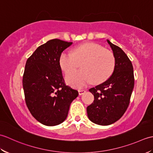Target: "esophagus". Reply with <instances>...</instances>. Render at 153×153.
<instances>
[{
	"label": "esophagus",
	"mask_w": 153,
	"mask_h": 153,
	"mask_svg": "<svg viewBox=\"0 0 153 153\" xmlns=\"http://www.w3.org/2000/svg\"><path fill=\"white\" fill-rule=\"evenodd\" d=\"M85 92V91L84 89H79L78 90V93H79V95H82Z\"/></svg>",
	"instance_id": "1"
}]
</instances>
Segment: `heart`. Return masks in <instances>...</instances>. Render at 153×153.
I'll use <instances>...</instances> for the list:
<instances>
[{"instance_id":"1","label":"heart","mask_w":153,"mask_h":153,"mask_svg":"<svg viewBox=\"0 0 153 153\" xmlns=\"http://www.w3.org/2000/svg\"><path fill=\"white\" fill-rule=\"evenodd\" d=\"M59 63L65 74H68L79 67L82 69L68 74V84L81 88L92 81L95 84L105 82L111 76L115 67L113 54L96 43H85L77 46L73 52L62 53Z\"/></svg>"}]
</instances>
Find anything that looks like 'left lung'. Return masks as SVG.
<instances>
[{
    "mask_svg": "<svg viewBox=\"0 0 153 153\" xmlns=\"http://www.w3.org/2000/svg\"><path fill=\"white\" fill-rule=\"evenodd\" d=\"M113 51L115 67L105 82L91 88L93 102L87 106L89 119L98 125L108 126L121 118L130 102L134 87V68L121 48L107 40Z\"/></svg>",
    "mask_w": 153,
    "mask_h": 153,
    "instance_id": "1",
    "label": "left lung"
}]
</instances>
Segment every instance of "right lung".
<instances>
[{
  "label": "right lung",
  "instance_id": "obj_1",
  "mask_svg": "<svg viewBox=\"0 0 153 153\" xmlns=\"http://www.w3.org/2000/svg\"><path fill=\"white\" fill-rule=\"evenodd\" d=\"M58 39L39 47L27 58L23 75L25 100L31 115L42 124L53 126L66 120L78 91L65 83L59 59L72 45Z\"/></svg>",
  "mask_w": 153,
  "mask_h": 153
}]
</instances>
